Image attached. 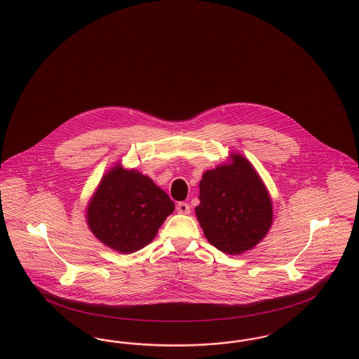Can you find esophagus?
<instances>
[{
    "label": "esophagus",
    "instance_id": "obj_1",
    "mask_svg": "<svg viewBox=\"0 0 359 359\" xmlns=\"http://www.w3.org/2000/svg\"><path fill=\"white\" fill-rule=\"evenodd\" d=\"M176 210H177V212H179V214H183V215H188V214L191 212V207H189V204H188V203H184V201H180V203L177 204Z\"/></svg>",
    "mask_w": 359,
    "mask_h": 359
}]
</instances>
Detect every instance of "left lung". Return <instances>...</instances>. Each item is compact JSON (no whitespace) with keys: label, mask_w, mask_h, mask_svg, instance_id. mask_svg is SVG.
Returning a JSON list of instances; mask_svg holds the SVG:
<instances>
[{"label":"left lung","mask_w":359,"mask_h":359,"mask_svg":"<svg viewBox=\"0 0 359 359\" xmlns=\"http://www.w3.org/2000/svg\"><path fill=\"white\" fill-rule=\"evenodd\" d=\"M203 173L195 214L208 242L239 255L254 248L273 224V203L258 172L243 155Z\"/></svg>","instance_id":"obj_1"}]
</instances>
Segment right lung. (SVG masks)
<instances>
[{
  "mask_svg": "<svg viewBox=\"0 0 359 359\" xmlns=\"http://www.w3.org/2000/svg\"><path fill=\"white\" fill-rule=\"evenodd\" d=\"M175 204L148 176L116 165L88 204L86 222L101 243L132 254L151 243Z\"/></svg>",
  "mask_w": 359,
  "mask_h": 359,
  "instance_id": "1",
  "label": "right lung"
}]
</instances>
